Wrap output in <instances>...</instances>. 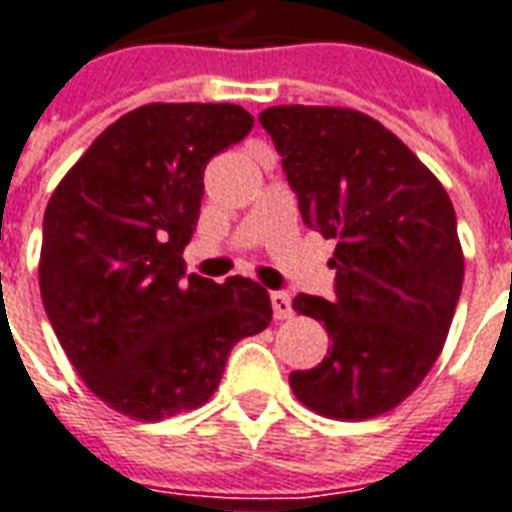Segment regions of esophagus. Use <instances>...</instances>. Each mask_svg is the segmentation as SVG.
<instances>
[{
  "mask_svg": "<svg viewBox=\"0 0 512 512\" xmlns=\"http://www.w3.org/2000/svg\"><path fill=\"white\" fill-rule=\"evenodd\" d=\"M270 302H272V313L278 321H286L294 315V307H291V297H288L286 291H272L270 294Z\"/></svg>",
  "mask_w": 512,
  "mask_h": 512,
  "instance_id": "esophagus-1",
  "label": "esophagus"
}]
</instances>
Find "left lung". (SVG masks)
I'll return each instance as SVG.
<instances>
[{"mask_svg":"<svg viewBox=\"0 0 512 512\" xmlns=\"http://www.w3.org/2000/svg\"><path fill=\"white\" fill-rule=\"evenodd\" d=\"M259 121L305 224L337 240L332 302L294 299L297 313L326 326L332 348L318 367L288 375L291 391L334 421L383 416L429 375L456 313L464 253L451 197L367 113L280 105Z\"/></svg>","mask_w":512,"mask_h":512,"instance_id":"obj_1","label":"left lung"}]
</instances>
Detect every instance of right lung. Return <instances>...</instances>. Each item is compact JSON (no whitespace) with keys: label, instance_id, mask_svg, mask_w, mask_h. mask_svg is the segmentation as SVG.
Listing matches in <instances>:
<instances>
[{"label":"right lung","instance_id":"right-lung-1","mask_svg":"<svg viewBox=\"0 0 512 512\" xmlns=\"http://www.w3.org/2000/svg\"><path fill=\"white\" fill-rule=\"evenodd\" d=\"M251 129L240 105H142L91 142L45 207L42 305L75 372L121 416L197 410L234 343L270 326L256 280L186 278L183 264L207 161Z\"/></svg>","mask_w":512,"mask_h":512}]
</instances>
